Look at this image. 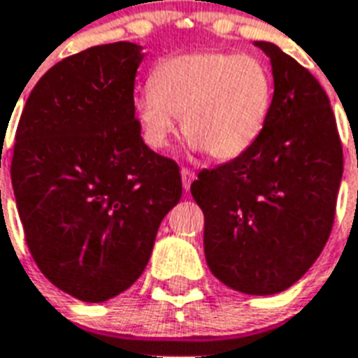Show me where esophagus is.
Listing matches in <instances>:
<instances>
[{"label": "esophagus", "instance_id": "obj_1", "mask_svg": "<svg viewBox=\"0 0 358 358\" xmlns=\"http://www.w3.org/2000/svg\"><path fill=\"white\" fill-rule=\"evenodd\" d=\"M180 174H182V186H184V189H186V192H189L192 182L195 180V172L189 171V169H186V166H184V169L180 171Z\"/></svg>", "mask_w": 358, "mask_h": 358}]
</instances>
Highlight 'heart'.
<instances>
[{
  "label": "heart",
  "mask_w": 358,
  "mask_h": 358,
  "mask_svg": "<svg viewBox=\"0 0 358 358\" xmlns=\"http://www.w3.org/2000/svg\"><path fill=\"white\" fill-rule=\"evenodd\" d=\"M273 85L260 58L239 52H192L163 60L134 112L145 144L165 150L178 119L192 145L213 159L243 155L266 127Z\"/></svg>",
  "instance_id": "b5f03b06"
}]
</instances>
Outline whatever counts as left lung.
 <instances>
[{
    "label": "left lung",
    "mask_w": 358,
    "mask_h": 358,
    "mask_svg": "<svg viewBox=\"0 0 358 358\" xmlns=\"http://www.w3.org/2000/svg\"><path fill=\"white\" fill-rule=\"evenodd\" d=\"M273 100L243 155L192 184L205 214V256L216 279L252 296L292 287L319 258L336 214L343 152L327 92L273 43Z\"/></svg>",
    "instance_id": "1"
}]
</instances>
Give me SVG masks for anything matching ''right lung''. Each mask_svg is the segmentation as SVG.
Listing matches in <instances>:
<instances>
[{"mask_svg":"<svg viewBox=\"0 0 358 358\" xmlns=\"http://www.w3.org/2000/svg\"><path fill=\"white\" fill-rule=\"evenodd\" d=\"M142 58L117 41L60 60L17 127L10 180L26 245L55 287L89 303L138 279L182 197L178 165L144 144L134 117Z\"/></svg>","mask_w":358,"mask_h":358,"instance_id":"1","label":"right lung"}]
</instances>
